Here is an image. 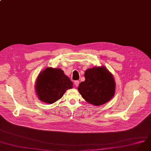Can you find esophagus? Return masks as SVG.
Returning a JSON list of instances; mask_svg holds the SVG:
<instances>
[{"label": "esophagus", "mask_w": 151, "mask_h": 151, "mask_svg": "<svg viewBox=\"0 0 151 151\" xmlns=\"http://www.w3.org/2000/svg\"><path fill=\"white\" fill-rule=\"evenodd\" d=\"M74 84H75V86L76 87H77L78 86V85H79V81L78 80H76L75 82H74Z\"/></svg>", "instance_id": "34e87169"}]
</instances>
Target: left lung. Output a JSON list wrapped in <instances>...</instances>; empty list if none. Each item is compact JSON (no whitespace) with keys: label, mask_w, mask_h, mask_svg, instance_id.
<instances>
[{"label":"left lung","mask_w":151,"mask_h":151,"mask_svg":"<svg viewBox=\"0 0 151 151\" xmlns=\"http://www.w3.org/2000/svg\"><path fill=\"white\" fill-rule=\"evenodd\" d=\"M84 75L85 80L80 83L78 91L87 102L100 106L114 97L115 81L112 74L105 66L88 69Z\"/></svg>","instance_id":"8db88e82"}]
</instances>
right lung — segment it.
I'll return each instance as SVG.
<instances>
[{"label":"right lung","mask_w":151,"mask_h":151,"mask_svg":"<svg viewBox=\"0 0 151 151\" xmlns=\"http://www.w3.org/2000/svg\"><path fill=\"white\" fill-rule=\"evenodd\" d=\"M73 83L61 69L47 68L38 76L36 92L40 100L52 104L60 99Z\"/></svg>","instance_id":"1"}]
</instances>
